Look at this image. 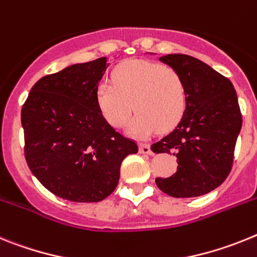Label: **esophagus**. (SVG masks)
<instances>
[{"label":"esophagus","instance_id":"34e87169","mask_svg":"<svg viewBox=\"0 0 257 257\" xmlns=\"http://www.w3.org/2000/svg\"><path fill=\"white\" fill-rule=\"evenodd\" d=\"M140 153L146 154V155H153V151H151L149 144H140Z\"/></svg>","mask_w":257,"mask_h":257}]
</instances>
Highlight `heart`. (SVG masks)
I'll return each mask as SVG.
<instances>
[{"label": "heart", "instance_id": "heart-1", "mask_svg": "<svg viewBox=\"0 0 257 257\" xmlns=\"http://www.w3.org/2000/svg\"><path fill=\"white\" fill-rule=\"evenodd\" d=\"M113 84L101 81L95 99L104 119L115 128L131 122V133L146 137L155 129L169 132L186 111L187 86L175 67L151 61H129L112 72Z\"/></svg>", "mask_w": 257, "mask_h": 257}]
</instances>
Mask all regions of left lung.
<instances>
[{
  "label": "left lung",
  "mask_w": 257,
  "mask_h": 257,
  "mask_svg": "<svg viewBox=\"0 0 257 257\" xmlns=\"http://www.w3.org/2000/svg\"><path fill=\"white\" fill-rule=\"evenodd\" d=\"M163 63L177 68L187 86L186 111L171 133L151 145L154 153L177 156V171L156 178V186L175 198L215 190L229 176L242 128L235 89L227 77L186 54H168Z\"/></svg>",
  "instance_id": "1"
}]
</instances>
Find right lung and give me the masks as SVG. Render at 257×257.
I'll return each instance as SVG.
<instances>
[{
	"mask_svg": "<svg viewBox=\"0 0 257 257\" xmlns=\"http://www.w3.org/2000/svg\"><path fill=\"white\" fill-rule=\"evenodd\" d=\"M106 62L98 58L44 76L22 107L27 164L49 191L71 202L107 198L119 184L124 158L138 151L97 104Z\"/></svg>",
	"mask_w": 257,
	"mask_h": 257,
	"instance_id": "add662e5",
	"label": "right lung"
}]
</instances>
